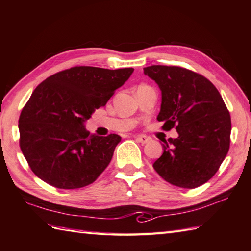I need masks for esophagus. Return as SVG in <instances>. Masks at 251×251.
Listing matches in <instances>:
<instances>
[{"instance_id":"obj_1","label":"esophagus","mask_w":251,"mask_h":251,"mask_svg":"<svg viewBox=\"0 0 251 251\" xmlns=\"http://www.w3.org/2000/svg\"><path fill=\"white\" fill-rule=\"evenodd\" d=\"M136 140H137L138 143L144 145V144L148 143L149 137H147V136H145V135H138V136H136Z\"/></svg>"}]
</instances>
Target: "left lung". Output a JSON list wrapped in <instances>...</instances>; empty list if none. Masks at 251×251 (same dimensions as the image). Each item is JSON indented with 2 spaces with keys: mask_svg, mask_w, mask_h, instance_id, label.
<instances>
[{
  "mask_svg": "<svg viewBox=\"0 0 251 251\" xmlns=\"http://www.w3.org/2000/svg\"><path fill=\"white\" fill-rule=\"evenodd\" d=\"M144 74L161 91L157 120L176 127L177 137L162 145L153 169L184 189L204 184L217 172L229 149L231 122L220 92L203 75L175 66H150Z\"/></svg>",
  "mask_w": 251,
  "mask_h": 251,
  "instance_id": "1",
  "label": "left lung"
}]
</instances>
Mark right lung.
<instances>
[{
    "label": "right lung",
    "instance_id": "right-lung-1",
    "mask_svg": "<svg viewBox=\"0 0 251 251\" xmlns=\"http://www.w3.org/2000/svg\"><path fill=\"white\" fill-rule=\"evenodd\" d=\"M133 71L74 67L35 89L21 113L18 129L22 152L39 179L58 189H79L105 170L121 136L91 135L84 123Z\"/></svg>",
    "mask_w": 251,
    "mask_h": 251
}]
</instances>
